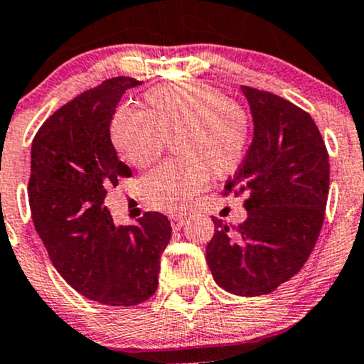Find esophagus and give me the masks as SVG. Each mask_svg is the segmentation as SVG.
I'll use <instances>...</instances> for the list:
<instances>
[{
	"label": "esophagus",
	"instance_id": "1",
	"mask_svg": "<svg viewBox=\"0 0 364 364\" xmlns=\"http://www.w3.org/2000/svg\"><path fill=\"white\" fill-rule=\"evenodd\" d=\"M170 223H171V228H173L175 231H178L183 226V223H186V219H183L182 215H173L170 217Z\"/></svg>",
	"mask_w": 364,
	"mask_h": 364
}]
</instances>
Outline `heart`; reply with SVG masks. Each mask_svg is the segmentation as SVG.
I'll return each mask as SVG.
<instances>
[{"label":"heart","instance_id":"heart-1","mask_svg":"<svg viewBox=\"0 0 364 364\" xmlns=\"http://www.w3.org/2000/svg\"><path fill=\"white\" fill-rule=\"evenodd\" d=\"M147 112L121 107L110 136L126 163L151 166L173 141L177 161L156 168L141 182L147 207L181 213L213 177L231 173L249 144V121L223 92L203 84L159 85L145 95Z\"/></svg>","mask_w":364,"mask_h":364}]
</instances>
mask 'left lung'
Wrapping results in <instances>:
<instances>
[{
    "instance_id": "8db88e82",
    "label": "left lung",
    "mask_w": 364,
    "mask_h": 364,
    "mask_svg": "<svg viewBox=\"0 0 364 364\" xmlns=\"http://www.w3.org/2000/svg\"><path fill=\"white\" fill-rule=\"evenodd\" d=\"M254 122L252 144L226 193L247 198V219L212 217L207 263L213 280L238 296L272 293L309 259L321 233L329 157L316 122L291 101L242 85Z\"/></svg>"
}]
</instances>
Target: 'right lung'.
Returning <instances> with one entry per match:
<instances>
[{
  "label": "right lung",
  "instance_id": "1",
  "mask_svg": "<svg viewBox=\"0 0 364 364\" xmlns=\"http://www.w3.org/2000/svg\"><path fill=\"white\" fill-rule=\"evenodd\" d=\"M140 84L117 77L82 92L43 122L31 145L29 205L48 257L75 291L110 306L138 305L156 293L171 237L163 213L115 226L103 205L108 187L131 177L110 122L122 95Z\"/></svg>",
  "mask_w": 364,
  "mask_h": 364
}]
</instances>
